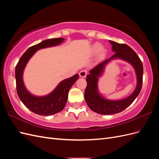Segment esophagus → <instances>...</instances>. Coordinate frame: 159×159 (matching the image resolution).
<instances>
[{
	"label": "esophagus",
	"instance_id": "1",
	"mask_svg": "<svg viewBox=\"0 0 159 159\" xmlns=\"http://www.w3.org/2000/svg\"><path fill=\"white\" fill-rule=\"evenodd\" d=\"M79 74H80V76L81 77V78H85L86 75H87V71L84 70H81V71H80Z\"/></svg>",
	"mask_w": 159,
	"mask_h": 159
}]
</instances>
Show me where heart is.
Returning <instances> with one entry per match:
<instances>
[{"mask_svg": "<svg viewBox=\"0 0 159 159\" xmlns=\"http://www.w3.org/2000/svg\"><path fill=\"white\" fill-rule=\"evenodd\" d=\"M95 50L96 52H99L102 50V46H101L99 44H96L95 46Z\"/></svg>", "mask_w": 159, "mask_h": 159, "instance_id": "1", "label": "heart"}]
</instances>
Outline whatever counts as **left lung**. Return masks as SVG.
<instances>
[{
    "label": "left lung",
    "mask_w": 159,
    "mask_h": 159,
    "mask_svg": "<svg viewBox=\"0 0 159 159\" xmlns=\"http://www.w3.org/2000/svg\"><path fill=\"white\" fill-rule=\"evenodd\" d=\"M112 50L115 53L110 58L105 60L89 70L87 77V87L84 98L89 107L94 112L102 115H112L123 111L131 105L139 95L142 88L143 66L142 61L131 47L125 44H119L109 40ZM121 58L129 62L136 69L138 78V85L134 92L128 98L119 101H110L103 98L97 91V78L102 73L104 65L109 60Z\"/></svg>",
    "instance_id": "obj_1"
}]
</instances>
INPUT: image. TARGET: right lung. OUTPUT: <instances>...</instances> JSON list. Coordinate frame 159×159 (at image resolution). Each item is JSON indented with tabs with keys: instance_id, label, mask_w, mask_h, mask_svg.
<instances>
[{
	"instance_id": "obj_1",
	"label": "right lung",
	"mask_w": 159,
	"mask_h": 159,
	"mask_svg": "<svg viewBox=\"0 0 159 159\" xmlns=\"http://www.w3.org/2000/svg\"><path fill=\"white\" fill-rule=\"evenodd\" d=\"M63 40L64 38H61L48 39L30 47L24 53L16 66L15 78L17 94L24 105L36 114L48 116L63 110L68 100L69 90L79 78L78 74H75L71 78L62 81L53 92L44 97H36L31 95L26 89L23 84V71L32 56L38 50L60 44Z\"/></svg>"
}]
</instances>
